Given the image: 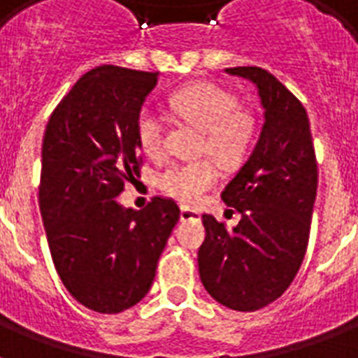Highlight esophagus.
<instances>
[{
	"instance_id": "obj_1",
	"label": "esophagus",
	"mask_w": 358,
	"mask_h": 358,
	"mask_svg": "<svg viewBox=\"0 0 358 358\" xmlns=\"http://www.w3.org/2000/svg\"><path fill=\"white\" fill-rule=\"evenodd\" d=\"M180 219L182 221H201V212H196V210H191L187 206L180 208Z\"/></svg>"
}]
</instances>
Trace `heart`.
<instances>
[{"mask_svg":"<svg viewBox=\"0 0 358 358\" xmlns=\"http://www.w3.org/2000/svg\"><path fill=\"white\" fill-rule=\"evenodd\" d=\"M169 106L180 119L202 131L201 154H210L224 167H238L255 139V117L239 109L238 98L213 83H195L169 98ZM135 137L148 157L163 156L165 131L154 111L141 109L135 119ZM219 165L213 159L171 163L159 176L163 193L182 204L193 206L219 182Z\"/></svg>","mask_w":358,"mask_h":358,"instance_id":"heart-1","label":"heart"}]
</instances>
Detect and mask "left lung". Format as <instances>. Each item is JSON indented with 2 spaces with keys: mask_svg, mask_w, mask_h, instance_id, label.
I'll use <instances>...</instances> for the list:
<instances>
[{
  "mask_svg": "<svg viewBox=\"0 0 358 358\" xmlns=\"http://www.w3.org/2000/svg\"><path fill=\"white\" fill-rule=\"evenodd\" d=\"M252 81L266 122L243 167L221 193L241 219L229 230L204 213L206 238L199 249V275L221 305L255 312L277 301L294 282L310 236L317 162L303 103L267 70L227 69Z\"/></svg>",
  "mask_w": 358,
  "mask_h": 358,
  "instance_id": "obj_1",
  "label": "left lung"
}]
</instances>
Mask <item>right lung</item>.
I'll list each match as a JSON object with an SVG mask.
<instances>
[{
	"instance_id": "1",
	"label": "right lung",
	"mask_w": 358,
	"mask_h": 358,
	"mask_svg": "<svg viewBox=\"0 0 358 358\" xmlns=\"http://www.w3.org/2000/svg\"><path fill=\"white\" fill-rule=\"evenodd\" d=\"M157 72L103 64L57 103L42 141L38 185L53 266L69 294L119 314L150 289L159 255L180 219L173 199L122 208L124 184L141 173L135 119Z\"/></svg>"
}]
</instances>
